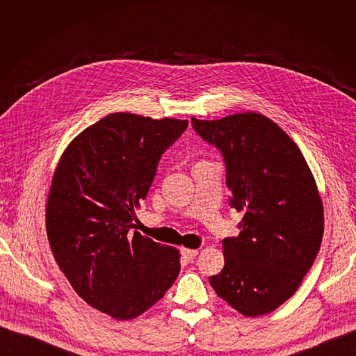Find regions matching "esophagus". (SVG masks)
Wrapping results in <instances>:
<instances>
[{"instance_id": "34e87169", "label": "esophagus", "mask_w": 356, "mask_h": 356, "mask_svg": "<svg viewBox=\"0 0 356 356\" xmlns=\"http://www.w3.org/2000/svg\"><path fill=\"white\" fill-rule=\"evenodd\" d=\"M181 255H182V258H186L187 261H191V260H195V258H196L197 250H187V248H182Z\"/></svg>"}]
</instances>
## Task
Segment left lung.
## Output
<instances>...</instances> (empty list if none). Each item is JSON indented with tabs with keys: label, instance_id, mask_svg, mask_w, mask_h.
Here are the masks:
<instances>
[{
	"label": "left lung",
	"instance_id": "obj_1",
	"mask_svg": "<svg viewBox=\"0 0 356 356\" xmlns=\"http://www.w3.org/2000/svg\"><path fill=\"white\" fill-rule=\"evenodd\" d=\"M191 124L220 149L230 204L245 212L239 236L222 241L225 263L209 282L242 315L270 314L296 293L319 251L324 209L315 178L293 139L263 114L191 117Z\"/></svg>",
	"mask_w": 356,
	"mask_h": 356
}]
</instances>
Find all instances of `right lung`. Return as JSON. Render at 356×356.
Wrapping results in <instances>:
<instances>
[{"mask_svg": "<svg viewBox=\"0 0 356 356\" xmlns=\"http://www.w3.org/2000/svg\"><path fill=\"white\" fill-rule=\"evenodd\" d=\"M187 120L114 113L67 147L51 179L46 227L53 255L86 303L132 319L165 296L179 273V252L135 229L159 160Z\"/></svg>", "mask_w": 356, "mask_h": 356, "instance_id": "add662e5", "label": "right lung"}]
</instances>
